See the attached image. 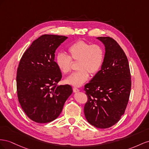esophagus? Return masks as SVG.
<instances>
[{
    "label": "esophagus",
    "mask_w": 149,
    "mask_h": 149,
    "mask_svg": "<svg viewBox=\"0 0 149 149\" xmlns=\"http://www.w3.org/2000/svg\"><path fill=\"white\" fill-rule=\"evenodd\" d=\"M73 91H74V92H78L79 91V88H76V87H74L73 88Z\"/></svg>",
    "instance_id": "1"
}]
</instances>
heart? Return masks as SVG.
<instances>
[{
    "instance_id": "1",
    "label": "heart",
    "mask_w": 149,
    "mask_h": 149,
    "mask_svg": "<svg viewBox=\"0 0 149 149\" xmlns=\"http://www.w3.org/2000/svg\"><path fill=\"white\" fill-rule=\"evenodd\" d=\"M69 56L58 53L55 57V63L62 74L71 70L72 61H78V71L67 77L65 82L71 86L79 87L86 82L89 74L94 75L100 70L105 58V50L99 44H91L84 40H79L71 44L67 49Z\"/></svg>"
}]
</instances>
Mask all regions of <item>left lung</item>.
Listing matches in <instances>:
<instances>
[{"mask_svg":"<svg viewBox=\"0 0 149 149\" xmlns=\"http://www.w3.org/2000/svg\"><path fill=\"white\" fill-rule=\"evenodd\" d=\"M97 39L105 45V58L101 69L85 85L88 99L84 110L89 124L107 129L119 121L125 113L131 75L128 59L117 42L109 37Z\"/></svg>","mask_w":149,"mask_h":149,"instance_id":"8db88e82","label":"left lung"}]
</instances>
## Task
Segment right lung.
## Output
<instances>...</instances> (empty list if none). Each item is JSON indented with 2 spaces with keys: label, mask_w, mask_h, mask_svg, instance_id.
Listing matches in <instances>:
<instances>
[{
  "label": "right lung",
  "mask_w": 149,
  "mask_h": 149,
  "mask_svg": "<svg viewBox=\"0 0 149 149\" xmlns=\"http://www.w3.org/2000/svg\"><path fill=\"white\" fill-rule=\"evenodd\" d=\"M68 37L45 34L24 53L17 72V91L21 107L37 123H48L61 114L72 93L69 85L57 86L61 72L54 61L58 47Z\"/></svg>",
  "instance_id": "add662e5"
}]
</instances>
